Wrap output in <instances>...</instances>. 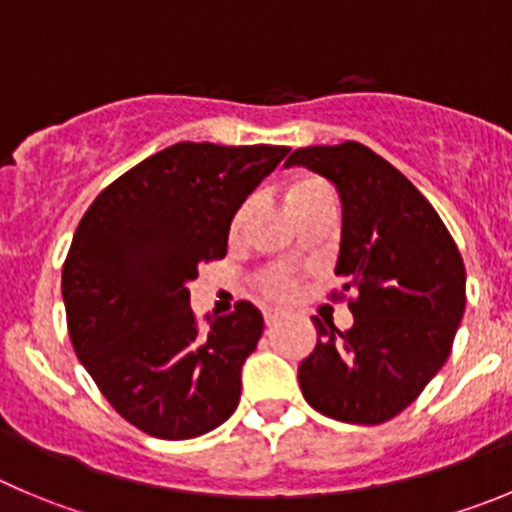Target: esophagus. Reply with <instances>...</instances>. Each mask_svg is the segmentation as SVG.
I'll return each instance as SVG.
<instances>
[{
	"mask_svg": "<svg viewBox=\"0 0 512 512\" xmlns=\"http://www.w3.org/2000/svg\"><path fill=\"white\" fill-rule=\"evenodd\" d=\"M265 326H267V328L280 326V315H278V313H265Z\"/></svg>",
	"mask_w": 512,
	"mask_h": 512,
	"instance_id": "1",
	"label": "esophagus"
}]
</instances>
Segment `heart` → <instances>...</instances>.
Instances as JSON below:
<instances>
[{"mask_svg":"<svg viewBox=\"0 0 512 512\" xmlns=\"http://www.w3.org/2000/svg\"><path fill=\"white\" fill-rule=\"evenodd\" d=\"M323 191H331L326 184H323V181H318V179L298 181V184L288 191V202L290 204L300 202V199L313 197V194H323ZM247 209L250 207L245 204L240 212L234 214L232 234L240 232L242 222H245V217H247ZM257 288H260V293L270 300H288V298H293L295 290H298V280H295L288 270H275V272H265V275H260V278H257Z\"/></svg>","mask_w":512,"mask_h":512,"instance_id":"obj_1","label":"heart"}]
</instances>
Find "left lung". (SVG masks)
<instances>
[{"instance_id":"8db88e82","label":"left lung","mask_w":512,"mask_h":512,"mask_svg":"<svg viewBox=\"0 0 512 512\" xmlns=\"http://www.w3.org/2000/svg\"><path fill=\"white\" fill-rule=\"evenodd\" d=\"M285 166L331 179L343 232L336 275L353 326L313 318L318 343L298 366L315 412L348 424L389 422L444 366L465 313V262L432 204L399 169L358 141L308 146Z\"/></svg>"}]
</instances>
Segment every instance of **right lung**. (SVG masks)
Masks as SVG:
<instances>
[{
  "label": "right lung",
  "instance_id": "right-lung-1",
  "mask_svg": "<svg viewBox=\"0 0 512 512\" xmlns=\"http://www.w3.org/2000/svg\"><path fill=\"white\" fill-rule=\"evenodd\" d=\"M288 146L174 143L100 191L75 229L62 300L75 356L126 422L159 439L212 432L240 404L262 336L247 300L197 321L191 280L227 255L234 212Z\"/></svg>",
  "mask_w": 512,
  "mask_h": 512
}]
</instances>
